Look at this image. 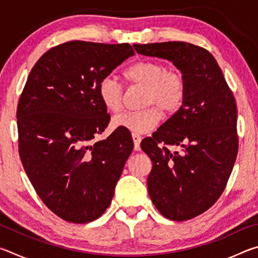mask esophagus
<instances>
[{
	"instance_id": "esophagus-1",
	"label": "esophagus",
	"mask_w": 258,
	"mask_h": 258,
	"mask_svg": "<svg viewBox=\"0 0 258 258\" xmlns=\"http://www.w3.org/2000/svg\"><path fill=\"white\" fill-rule=\"evenodd\" d=\"M132 139H133V142H134V149L139 151L140 150V142H141L142 138L137 133H132Z\"/></svg>"
}]
</instances>
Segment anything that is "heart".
Wrapping results in <instances>:
<instances>
[{"label":"heart","instance_id":"b5f03b06","mask_svg":"<svg viewBox=\"0 0 258 258\" xmlns=\"http://www.w3.org/2000/svg\"><path fill=\"white\" fill-rule=\"evenodd\" d=\"M125 77L131 84L145 87L143 102L150 107L115 116L111 120L113 127L125 128L133 133H148L160 121V109L165 113L172 115L184 102L186 94L184 76L176 69H167L158 61H138L125 72ZM98 93L108 111L120 110L124 89L116 77H104L100 82Z\"/></svg>","mask_w":258,"mask_h":258}]
</instances>
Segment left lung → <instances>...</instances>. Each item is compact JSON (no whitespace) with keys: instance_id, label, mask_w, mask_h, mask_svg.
<instances>
[{"instance_id":"left-lung-1","label":"left lung","mask_w":258,"mask_h":258,"mask_svg":"<svg viewBox=\"0 0 258 258\" xmlns=\"http://www.w3.org/2000/svg\"><path fill=\"white\" fill-rule=\"evenodd\" d=\"M140 54L172 61L184 76L182 107L141 142L152 169L148 192L161 215L186 221L221 197L238 154L237 104L211 52L186 42L134 44ZM171 146L182 151L172 152Z\"/></svg>"}]
</instances>
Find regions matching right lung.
<instances>
[{
	"mask_svg": "<svg viewBox=\"0 0 258 258\" xmlns=\"http://www.w3.org/2000/svg\"><path fill=\"white\" fill-rule=\"evenodd\" d=\"M131 55L127 43H62L38 59L20 95L21 163L42 202L67 222L89 223L106 212L133 150L118 128L91 145L110 120L100 82Z\"/></svg>",
	"mask_w": 258,
	"mask_h": 258,
	"instance_id": "1",
	"label": "right lung"
}]
</instances>
